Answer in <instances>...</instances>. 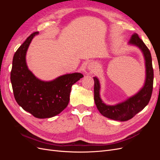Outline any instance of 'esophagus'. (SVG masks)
I'll return each mask as SVG.
<instances>
[{"label": "esophagus", "mask_w": 160, "mask_h": 160, "mask_svg": "<svg viewBox=\"0 0 160 160\" xmlns=\"http://www.w3.org/2000/svg\"><path fill=\"white\" fill-rule=\"evenodd\" d=\"M88 70L91 72H94L97 71V65L95 63V62H90V63L88 64Z\"/></svg>", "instance_id": "esophagus-1"}]
</instances>
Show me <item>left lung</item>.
Returning a JSON list of instances; mask_svg holds the SVG:
<instances>
[{"label":"left lung","mask_w":160,"mask_h":160,"mask_svg":"<svg viewBox=\"0 0 160 160\" xmlns=\"http://www.w3.org/2000/svg\"><path fill=\"white\" fill-rule=\"evenodd\" d=\"M129 45L138 47L142 52L146 66V79L144 85L136 94L118 104L110 105L105 103L100 96V83L94 77V100L101 115L109 119L125 122L133 118L148 104L153 91V70L151 53L138 34L134 33L128 42Z\"/></svg>","instance_id":"1"}]
</instances>
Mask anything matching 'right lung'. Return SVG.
I'll return each instance as SVG.
<instances>
[{"mask_svg": "<svg viewBox=\"0 0 160 160\" xmlns=\"http://www.w3.org/2000/svg\"><path fill=\"white\" fill-rule=\"evenodd\" d=\"M38 34L32 33L14 53L11 81L17 103L34 117L45 119L54 117L67 108L72 85L83 75L73 72L49 81L38 79L28 69L26 62L28 48Z\"/></svg>", "mask_w": 160, "mask_h": 160, "instance_id": "right-lung-1", "label": "right lung"}]
</instances>
